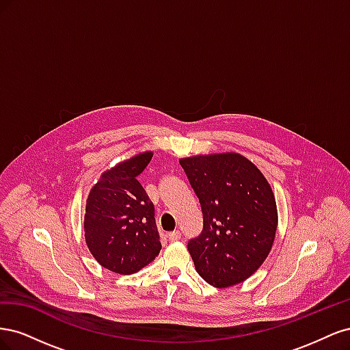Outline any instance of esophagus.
Segmentation results:
<instances>
[{"mask_svg":"<svg viewBox=\"0 0 350 350\" xmlns=\"http://www.w3.org/2000/svg\"><path fill=\"white\" fill-rule=\"evenodd\" d=\"M179 238H181V232H179V230L169 232V234H167V239L169 241H178Z\"/></svg>","mask_w":350,"mask_h":350,"instance_id":"esophagus-1","label":"esophagus"}]
</instances>
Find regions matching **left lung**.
<instances>
[{"label": "left lung", "mask_w": 350, "mask_h": 350, "mask_svg": "<svg viewBox=\"0 0 350 350\" xmlns=\"http://www.w3.org/2000/svg\"><path fill=\"white\" fill-rule=\"evenodd\" d=\"M203 210V232L188 242L196 270L215 288L247 280L271 251L278 207L260 169L239 153L179 161Z\"/></svg>", "instance_id": "1"}]
</instances>
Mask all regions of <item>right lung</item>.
I'll return each instance as SVG.
<instances>
[{
    "label": "right lung",
    "instance_id": "right-lung-1",
    "mask_svg": "<svg viewBox=\"0 0 350 350\" xmlns=\"http://www.w3.org/2000/svg\"><path fill=\"white\" fill-rule=\"evenodd\" d=\"M152 157V152H143L108 169L86 201L88 248L102 267L113 273H137L162 248L154 206L137 179Z\"/></svg>",
    "mask_w": 350,
    "mask_h": 350
}]
</instances>
